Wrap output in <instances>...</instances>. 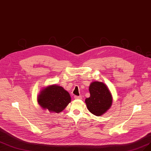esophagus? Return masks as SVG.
I'll use <instances>...</instances> for the list:
<instances>
[{
  "instance_id": "esophagus-1",
  "label": "esophagus",
  "mask_w": 151,
  "mask_h": 151,
  "mask_svg": "<svg viewBox=\"0 0 151 151\" xmlns=\"http://www.w3.org/2000/svg\"><path fill=\"white\" fill-rule=\"evenodd\" d=\"M74 99H82V96H74Z\"/></svg>"
}]
</instances>
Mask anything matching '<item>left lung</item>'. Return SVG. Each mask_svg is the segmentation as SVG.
Masks as SVG:
<instances>
[{
	"mask_svg": "<svg viewBox=\"0 0 151 151\" xmlns=\"http://www.w3.org/2000/svg\"><path fill=\"white\" fill-rule=\"evenodd\" d=\"M89 92L90 97L85 100L87 107L90 112L100 116L111 106L112 95L105 84L98 81L90 83Z\"/></svg>",
	"mask_w": 151,
	"mask_h": 151,
	"instance_id": "left-lung-1",
	"label": "left lung"
}]
</instances>
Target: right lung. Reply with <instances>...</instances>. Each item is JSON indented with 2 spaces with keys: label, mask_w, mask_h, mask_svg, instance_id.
<instances>
[{
  "label": "right lung",
  "mask_w": 151,
  "mask_h": 151,
  "mask_svg": "<svg viewBox=\"0 0 151 151\" xmlns=\"http://www.w3.org/2000/svg\"><path fill=\"white\" fill-rule=\"evenodd\" d=\"M70 101L69 92L56 84L43 88L38 96V104L51 113L61 112Z\"/></svg>",
  "instance_id": "add662e5"
}]
</instances>
